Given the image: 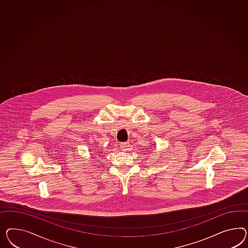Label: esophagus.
Here are the masks:
<instances>
[{"instance_id":"obj_1","label":"esophagus","mask_w":248,"mask_h":248,"mask_svg":"<svg viewBox=\"0 0 248 248\" xmlns=\"http://www.w3.org/2000/svg\"><path fill=\"white\" fill-rule=\"evenodd\" d=\"M120 147L122 151L126 152V151L130 150V143H128V142H123V143H121Z\"/></svg>"}]
</instances>
